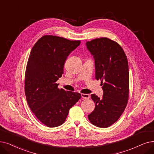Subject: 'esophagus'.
I'll return each instance as SVG.
<instances>
[{
  "label": "esophagus",
  "instance_id": "1",
  "mask_svg": "<svg viewBox=\"0 0 154 154\" xmlns=\"http://www.w3.org/2000/svg\"><path fill=\"white\" fill-rule=\"evenodd\" d=\"M82 98H83V99H88V98H90V95L82 94Z\"/></svg>",
  "mask_w": 154,
  "mask_h": 154
}]
</instances>
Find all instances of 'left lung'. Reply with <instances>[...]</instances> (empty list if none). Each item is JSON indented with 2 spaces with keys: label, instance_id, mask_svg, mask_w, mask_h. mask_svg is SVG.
<instances>
[{
  "label": "left lung",
  "instance_id": "8db88e82",
  "mask_svg": "<svg viewBox=\"0 0 154 154\" xmlns=\"http://www.w3.org/2000/svg\"><path fill=\"white\" fill-rule=\"evenodd\" d=\"M95 60V79H100L103 96L91 94L95 109L88 116L92 125L107 128L118 120L124 112L129 96L128 63L123 49L107 38L86 42Z\"/></svg>",
  "mask_w": 154,
  "mask_h": 154
}]
</instances>
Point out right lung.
Instances as JSON below:
<instances>
[{"label":"right lung","mask_w":154,"mask_h":154,"mask_svg":"<svg viewBox=\"0 0 154 154\" xmlns=\"http://www.w3.org/2000/svg\"><path fill=\"white\" fill-rule=\"evenodd\" d=\"M59 36L45 35L34 45L25 73V94L35 116L48 127L63 124L69 109L81 98L76 92L57 88L67 57L80 45Z\"/></svg>","instance_id":"add662e5"}]
</instances>
